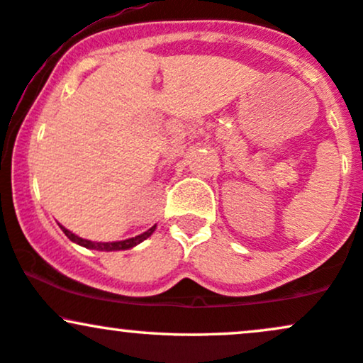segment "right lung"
<instances>
[{
  "mask_svg": "<svg viewBox=\"0 0 363 363\" xmlns=\"http://www.w3.org/2000/svg\"><path fill=\"white\" fill-rule=\"evenodd\" d=\"M60 227H61V225H60ZM155 227H157V225H153L152 228H148V230L143 232V234H140V235H136V237H131V239H126V240H119V242H91V240L82 239V237L72 234V232H69L68 228H65V227H61V230L65 232V235L68 237L69 240H73V242L80 244V245H83V247H86V249H97V251H124V249H131V247H135L136 244L143 242V240L147 239V237H150V235L153 234Z\"/></svg>",
  "mask_w": 363,
  "mask_h": 363,
  "instance_id": "right-lung-1",
  "label": "right lung"
}]
</instances>
